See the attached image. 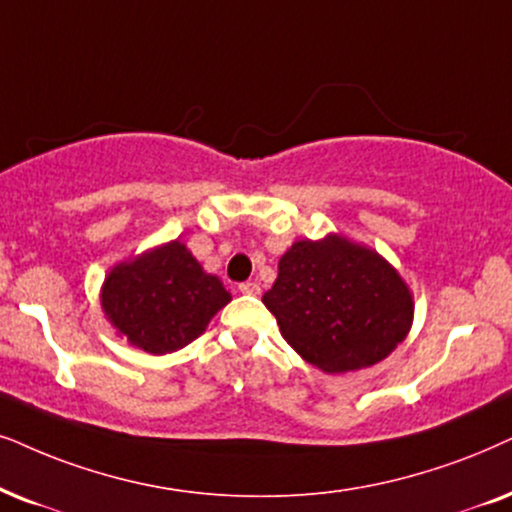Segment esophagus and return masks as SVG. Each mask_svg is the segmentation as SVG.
Listing matches in <instances>:
<instances>
[{
  "instance_id": "34e87169",
  "label": "esophagus",
  "mask_w": 512,
  "mask_h": 512,
  "mask_svg": "<svg viewBox=\"0 0 512 512\" xmlns=\"http://www.w3.org/2000/svg\"><path fill=\"white\" fill-rule=\"evenodd\" d=\"M240 291H242V294H249V296H258V294H261V284H258V282H242Z\"/></svg>"
}]
</instances>
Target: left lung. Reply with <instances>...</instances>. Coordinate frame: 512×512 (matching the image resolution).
I'll use <instances>...</instances> for the list:
<instances>
[{"instance_id": "1", "label": "left lung", "mask_w": 512, "mask_h": 512, "mask_svg": "<svg viewBox=\"0 0 512 512\" xmlns=\"http://www.w3.org/2000/svg\"><path fill=\"white\" fill-rule=\"evenodd\" d=\"M305 362L343 374L381 362L404 341L414 303L402 277L376 251L329 235L296 242L263 296Z\"/></svg>"}]
</instances>
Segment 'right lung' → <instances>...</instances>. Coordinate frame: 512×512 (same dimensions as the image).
<instances>
[{
  "label": "right lung",
  "mask_w": 512,
  "mask_h": 512,
  "mask_svg": "<svg viewBox=\"0 0 512 512\" xmlns=\"http://www.w3.org/2000/svg\"><path fill=\"white\" fill-rule=\"evenodd\" d=\"M228 301L223 282L207 275L178 240L117 265L101 294L112 327L152 355L195 341Z\"/></svg>",
  "instance_id": "obj_1"
}]
</instances>
